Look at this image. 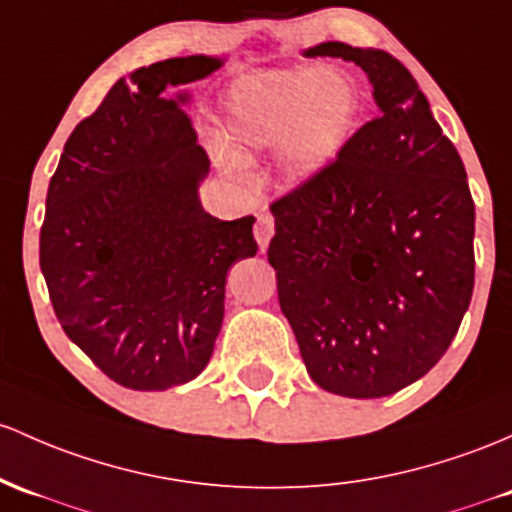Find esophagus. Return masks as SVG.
<instances>
[{
  "mask_svg": "<svg viewBox=\"0 0 512 512\" xmlns=\"http://www.w3.org/2000/svg\"><path fill=\"white\" fill-rule=\"evenodd\" d=\"M272 235H274V218L269 216V213H260L255 223V240L257 245H260V252H267Z\"/></svg>",
  "mask_w": 512,
  "mask_h": 512,
  "instance_id": "1",
  "label": "esophagus"
}]
</instances>
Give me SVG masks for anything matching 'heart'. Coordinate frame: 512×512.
<instances>
[{
  "label": "heart",
  "mask_w": 512,
  "mask_h": 512,
  "mask_svg": "<svg viewBox=\"0 0 512 512\" xmlns=\"http://www.w3.org/2000/svg\"><path fill=\"white\" fill-rule=\"evenodd\" d=\"M362 114L357 82L338 67H291L245 75L223 101V170L243 172V162L279 150L286 177L313 182L345 150Z\"/></svg>",
  "instance_id": "obj_1"
}]
</instances>
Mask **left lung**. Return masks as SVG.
Masks as SVG:
<instances>
[{
  "instance_id": "obj_1",
  "label": "left lung",
  "mask_w": 512,
  "mask_h": 512,
  "mask_svg": "<svg viewBox=\"0 0 512 512\" xmlns=\"http://www.w3.org/2000/svg\"><path fill=\"white\" fill-rule=\"evenodd\" d=\"M303 55L362 67L379 116L320 177L269 206L279 306L320 389L391 396L440 362L469 308L474 199L401 60L340 41Z\"/></svg>"
}]
</instances>
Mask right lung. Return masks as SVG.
<instances>
[{
	"label": "right lung",
	"instance_id": "right-lung-1",
	"mask_svg": "<svg viewBox=\"0 0 512 512\" xmlns=\"http://www.w3.org/2000/svg\"><path fill=\"white\" fill-rule=\"evenodd\" d=\"M223 58L138 67L67 138L48 187L41 272L65 335L116 384L165 391L204 372L223 323L226 274L255 257V218L204 211L209 155L167 87Z\"/></svg>",
	"mask_w": 512,
	"mask_h": 512
}]
</instances>
